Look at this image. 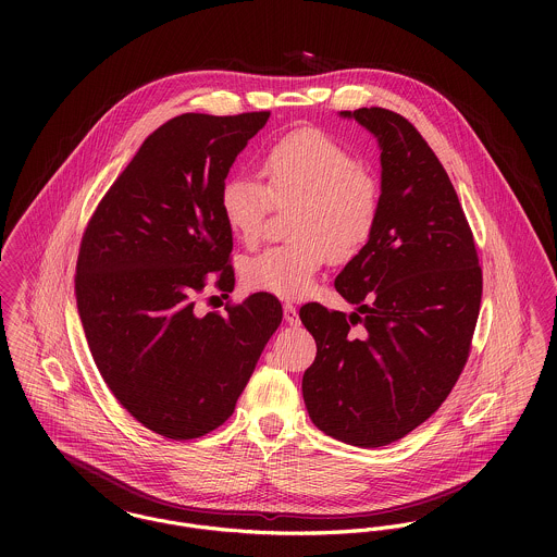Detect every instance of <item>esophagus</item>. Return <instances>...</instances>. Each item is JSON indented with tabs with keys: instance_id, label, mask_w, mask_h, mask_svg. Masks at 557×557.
Segmentation results:
<instances>
[{
	"instance_id": "obj_1",
	"label": "esophagus",
	"mask_w": 557,
	"mask_h": 557,
	"mask_svg": "<svg viewBox=\"0 0 557 557\" xmlns=\"http://www.w3.org/2000/svg\"><path fill=\"white\" fill-rule=\"evenodd\" d=\"M283 318H285V321H287L289 325H296V323L300 321V318H298V309H296L294 305H285V307H283Z\"/></svg>"
}]
</instances>
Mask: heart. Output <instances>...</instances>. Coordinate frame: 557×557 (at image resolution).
<instances>
[{
	"instance_id": "b5f03b06",
	"label": "heart",
	"mask_w": 557,
	"mask_h": 557,
	"mask_svg": "<svg viewBox=\"0 0 557 557\" xmlns=\"http://www.w3.org/2000/svg\"><path fill=\"white\" fill-rule=\"evenodd\" d=\"M265 184L232 175L219 193L221 216L234 238H261L270 206L292 208L289 238L242 263V281L252 292L283 300L311 294L321 265L354 259L373 236L382 193L356 157L318 128L294 131L274 141L261 159Z\"/></svg>"
}]
</instances>
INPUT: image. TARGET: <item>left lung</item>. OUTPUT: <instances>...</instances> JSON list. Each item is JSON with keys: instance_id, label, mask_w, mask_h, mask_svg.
<instances>
[{"instance_id": "left-lung-1", "label": "left lung", "mask_w": 557, "mask_h": 557, "mask_svg": "<svg viewBox=\"0 0 557 557\" xmlns=\"http://www.w3.org/2000/svg\"><path fill=\"white\" fill-rule=\"evenodd\" d=\"M341 117L377 139L382 203L373 236L334 281L358 309H300L318 343L302 397L325 435L380 448L422 424L457 384L476 327L482 270L455 186L420 133L382 107Z\"/></svg>"}]
</instances>
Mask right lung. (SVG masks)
Returning a JSON list of instances; mask_svg holds the SVG:
<instances>
[{
	"instance_id": "1",
	"label": "right lung",
	"mask_w": 557,
	"mask_h": 557,
	"mask_svg": "<svg viewBox=\"0 0 557 557\" xmlns=\"http://www.w3.org/2000/svg\"><path fill=\"white\" fill-rule=\"evenodd\" d=\"M270 113H184L154 131L107 190L81 239L77 307L94 362L126 411L169 440H195L236 409L283 309L252 294L197 315L216 278L234 289L219 193ZM218 276H213V272Z\"/></svg>"
}]
</instances>
